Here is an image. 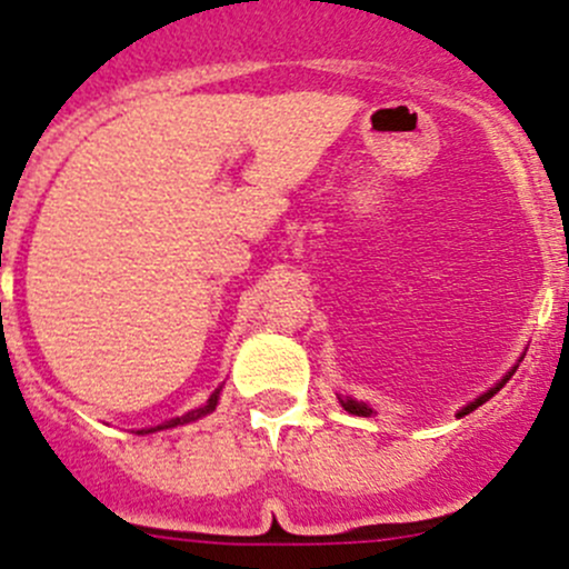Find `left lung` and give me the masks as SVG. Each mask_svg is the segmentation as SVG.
<instances>
[{"label": "left lung", "mask_w": 569, "mask_h": 569, "mask_svg": "<svg viewBox=\"0 0 569 569\" xmlns=\"http://www.w3.org/2000/svg\"><path fill=\"white\" fill-rule=\"evenodd\" d=\"M515 375V369L512 371H509V375L507 377H503V380L501 382H498V386L496 388H490V391H487V393H481L479 396V399H476V401H470V405L468 407H465V410L460 412V416H468V412L470 410H476V407H479V405H485V401L487 399H492V396H496L498 391H501V388H503V382H507L509 380V377H512ZM341 405H343V410H349V412H352V416H371V407H366L363 405V401H355V399H347V401H341Z\"/></svg>", "instance_id": "left-lung-1"}]
</instances>
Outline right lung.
<instances>
[{
	"label": "right lung",
	"instance_id": "1",
	"mask_svg": "<svg viewBox=\"0 0 569 569\" xmlns=\"http://www.w3.org/2000/svg\"><path fill=\"white\" fill-rule=\"evenodd\" d=\"M217 396H220V388H217L214 393H211V399L206 401L203 407H198V410H192V412H187V416H181V418H173V421H164L162 427H153V429H140V432L137 435H142V432H157V429H170V427H181V423H189V421H198L200 416H206V412H211L217 407Z\"/></svg>",
	"mask_w": 569,
	"mask_h": 569
}]
</instances>
